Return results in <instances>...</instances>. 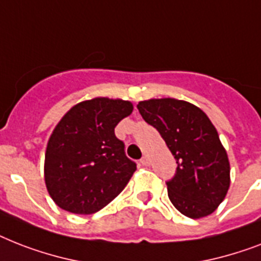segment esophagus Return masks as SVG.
Listing matches in <instances>:
<instances>
[{
	"instance_id": "esophagus-1",
	"label": "esophagus",
	"mask_w": 261,
	"mask_h": 261,
	"mask_svg": "<svg viewBox=\"0 0 261 261\" xmlns=\"http://www.w3.org/2000/svg\"><path fill=\"white\" fill-rule=\"evenodd\" d=\"M140 164H141V166H144V167H147L148 164H149V159H148L147 156H143V158H141Z\"/></svg>"
}]
</instances>
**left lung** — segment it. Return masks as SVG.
Instances as JSON below:
<instances>
[{"label": "left lung", "mask_w": 261, "mask_h": 261, "mask_svg": "<svg viewBox=\"0 0 261 261\" xmlns=\"http://www.w3.org/2000/svg\"><path fill=\"white\" fill-rule=\"evenodd\" d=\"M137 109L176 160L175 175L166 182L175 209L189 218L213 213L228 193L230 167L209 117L193 103L174 98L141 101Z\"/></svg>", "instance_id": "left-lung-1"}]
</instances>
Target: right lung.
<instances>
[{"label": "right lung", "mask_w": 261, "mask_h": 261, "mask_svg": "<svg viewBox=\"0 0 261 261\" xmlns=\"http://www.w3.org/2000/svg\"><path fill=\"white\" fill-rule=\"evenodd\" d=\"M130 102L83 101L64 114L45 152L44 178L56 205L74 214H93L124 190L136 171L114 128L132 113Z\"/></svg>", "instance_id": "1"}]
</instances>
